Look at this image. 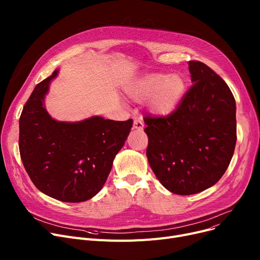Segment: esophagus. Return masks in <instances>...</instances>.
<instances>
[{
  "mask_svg": "<svg viewBox=\"0 0 260 260\" xmlns=\"http://www.w3.org/2000/svg\"><path fill=\"white\" fill-rule=\"evenodd\" d=\"M143 126H144V124H143L142 119H135V121H134V128L135 129L142 131Z\"/></svg>",
  "mask_w": 260,
  "mask_h": 260,
  "instance_id": "1",
  "label": "esophagus"
}]
</instances>
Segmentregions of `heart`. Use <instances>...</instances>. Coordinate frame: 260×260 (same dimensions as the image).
<instances>
[{"label": "heart", "mask_w": 260, "mask_h": 260, "mask_svg": "<svg viewBox=\"0 0 260 260\" xmlns=\"http://www.w3.org/2000/svg\"><path fill=\"white\" fill-rule=\"evenodd\" d=\"M185 89L186 82L181 75L158 73L139 79L128 88V94L136 101L149 99V109L156 115L166 116L179 105Z\"/></svg>", "instance_id": "obj_1"}]
</instances>
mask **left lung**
<instances>
[{
  "mask_svg": "<svg viewBox=\"0 0 260 260\" xmlns=\"http://www.w3.org/2000/svg\"><path fill=\"white\" fill-rule=\"evenodd\" d=\"M193 85L166 117H144L146 157L160 183L177 195L213 186L236 145V103L228 84L200 61H189Z\"/></svg>",
  "mask_w": 260,
  "mask_h": 260,
  "instance_id": "8db88e82",
  "label": "left lung"
}]
</instances>
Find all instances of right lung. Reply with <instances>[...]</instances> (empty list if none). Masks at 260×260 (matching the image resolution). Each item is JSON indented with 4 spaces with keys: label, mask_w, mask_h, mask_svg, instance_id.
<instances>
[{
    "label": "right lung",
    "mask_w": 260,
    "mask_h": 260,
    "mask_svg": "<svg viewBox=\"0 0 260 260\" xmlns=\"http://www.w3.org/2000/svg\"><path fill=\"white\" fill-rule=\"evenodd\" d=\"M54 71L35 87L20 117L23 166L38 189L64 202H82L103 187L133 120L93 116L79 122L52 119L44 106Z\"/></svg>",
    "instance_id": "obj_1"
}]
</instances>
